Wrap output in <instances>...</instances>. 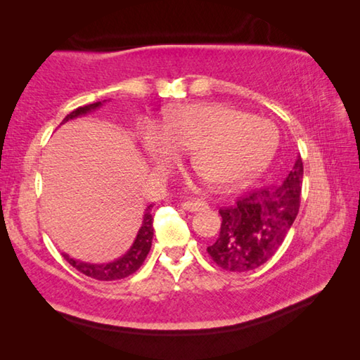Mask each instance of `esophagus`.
<instances>
[{
    "label": "esophagus",
    "mask_w": 360,
    "mask_h": 360,
    "mask_svg": "<svg viewBox=\"0 0 360 360\" xmlns=\"http://www.w3.org/2000/svg\"><path fill=\"white\" fill-rule=\"evenodd\" d=\"M181 206L188 212H197V211H203L208 208V203H206L205 200L192 198V200H187V202H184Z\"/></svg>",
    "instance_id": "34e87169"
}]
</instances>
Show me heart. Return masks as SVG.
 Here are the masks:
<instances>
[{
	"mask_svg": "<svg viewBox=\"0 0 360 360\" xmlns=\"http://www.w3.org/2000/svg\"><path fill=\"white\" fill-rule=\"evenodd\" d=\"M139 139L157 165L173 160L176 149L192 150L193 167L216 184L240 186L251 181L271 160L278 130L270 120L219 103L176 109L162 130L144 125Z\"/></svg>",
	"mask_w": 360,
	"mask_h": 360,
	"instance_id": "heart-1",
	"label": "heart"
}]
</instances>
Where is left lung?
I'll return each mask as SVG.
<instances>
[{"mask_svg": "<svg viewBox=\"0 0 360 360\" xmlns=\"http://www.w3.org/2000/svg\"><path fill=\"white\" fill-rule=\"evenodd\" d=\"M303 162L298 155L281 184L257 188L219 210L221 231L208 254L227 271H249L264 265L283 245L300 208Z\"/></svg>", "mask_w": 360, "mask_h": 360, "instance_id": "obj_1", "label": "left lung"}]
</instances>
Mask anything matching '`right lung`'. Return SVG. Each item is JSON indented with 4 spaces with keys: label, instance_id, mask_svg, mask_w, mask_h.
I'll return each instance as SVG.
<instances>
[{
    "label": "right lung",
    "instance_id": "1",
    "mask_svg": "<svg viewBox=\"0 0 360 360\" xmlns=\"http://www.w3.org/2000/svg\"><path fill=\"white\" fill-rule=\"evenodd\" d=\"M100 106H101V101H96V103H92V105L77 108L66 115L62 124H65V122H68L71 119H76L79 115H84L90 111H94V109ZM150 211H152V205H149L144 211L143 224L136 235V240L133 241L131 248L122 255L120 259L109 262V264H85V262L70 257L68 254H63L65 260L68 262L70 265L75 266L77 271H81L82 275L98 279V281H115V279H122L133 275V273L143 265V262L146 257H148L152 246V236H154L152 221H154V217H152Z\"/></svg>",
    "mask_w": 360,
    "mask_h": 360
}]
</instances>
